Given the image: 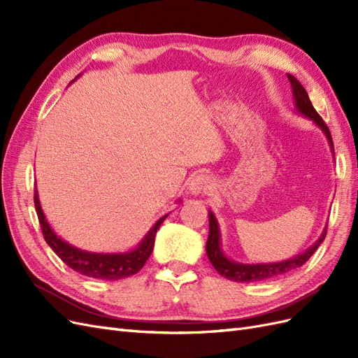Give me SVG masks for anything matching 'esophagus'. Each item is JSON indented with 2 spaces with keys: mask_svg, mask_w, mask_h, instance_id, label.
I'll return each instance as SVG.
<instances>
[{
  "mask_svg": "<svg viewBox=\"0 0 358 358\" xmlns=\"http://www.w3.org/2000/svg\"><path fill=\"white\" fill-rule=\"evenodd\" d=\"M212 179L208 175H199L194 178L189 183V194L191 196H203V194H209L212 191Z\"/></svg>",
  "mask_w": 358,
  "mask_h": 358,
  "instance_id": "1",
  "label": "esophagus"
}]
</instances>
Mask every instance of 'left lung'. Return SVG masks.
Wrapping results in <instances>:
<instances>
[{
    "instance_id": "1",
    "label": "left lung",
    "mask_w": 358,
    "mask_h": 358,
    "mask_svg": "<svg viewBox=\"0 0 358 358\" xmlns=\"http://www.w3.org/2000/svg\"><path fill=\"white\" fill-rule=\"evenodd\" d=\"M287 76H288V80H289L291 88H292V96H294L296 110L305 117H309L310 121L321 129L324 136L327 137L331 154L334 155L333 140H331V134L329 131V127L324 124L322 117L317 113L315 109H313V106L309 100V95H308L306 90L301 86V83L292 74H287ZM326 234H327V225L324 227V230H322L321 236L318 237V241L312 246H309L305 252H301L292 258L284 259V262L243 264V263L234 262V259H230L224 254L222 248H221V231H220L218 221H216L213 212L209 210V237H208V243H206V254H208L209 262L212 263L216 272H218L221 276L230 279V280H234V282H257V280L278 278L280 275L292 272L294 268L301 267L313 255V252L317 251L318 246L322 243V241L326 239Z\"/></svg>"
}]
</instances>
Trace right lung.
Masks as SVG:
<instances>
[{"instance_id": "1", "label": "right lung", "mask_w": 358, "mask_h": 358, "mask_svg": "<svg viewBox=\"0 0 358 358\" xmlns=\"http://www.w3.org/2000/svg\"><path fill=\"white\" fill-rule=\"evenodd\" d=\"M178 203H180V200ZM34 204L43 236H45L46 243L53 249V252H55L69 267L76 270V272H79L80 275L106 280H117L122 278L133 276L145 266L148 258L154 251L155 234L159 229V225L164 222V220L169 216L167 213L162 216V218H159L152 225V229L145 234L143 239L140 241V243L134 249H131V251L104 254L83 251V249L76 248L61 239V237L52 230L45 213H43L37 189L34 191Z\"/></svg>"}]
</instances>
